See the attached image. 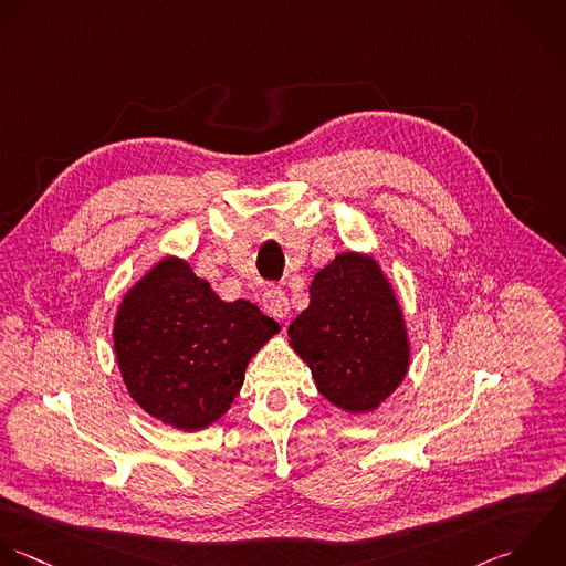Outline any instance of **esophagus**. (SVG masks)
I'll return each mask as SVG.
<instances>
[{"label":"esophagus","instance_id":"1","mask_svg":"<svg viewBox=\"0 0 566 566\" xmlns=\"http://www.w3.org/2000/svg\"><path fill=\"white\" fill-rule=\"evenodd\" d=\"M262 306L264 311L275 317V319H286L291 306H289V300L286 295L280 291V289H269L264 291V297H262Z\"/></svg>","mask_w":566,"mask_h":566}]
</instances>
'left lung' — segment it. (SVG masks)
<instances>
[{"mask_svg": "<svg viewBox=\"0 0 566 566\" xmlns=\"http://www.w3.org/2000/svg\"><path fill=\"white\" fill-rule=\"evenodd\" d=\"M311 304L289 326L293 350L339 410H377L403 381L410 342L401 304L375 258L346 251L311 284Z\"/></svg>", "mask_w": 566, "mask_h": 566, "instance_id": "1", "label": "left lung"}]
</instances>
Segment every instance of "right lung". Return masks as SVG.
I'll use <instances>...</instances> for the list:
<instances>
[{
	"mask_svg": "<svg viewBox=\"0 0 566 566\" xmlns=\"http://www.w3.org/2000/svg\"><path fill=\"white\" fill-rule=\"evenodd\" d=\"M275 333L255 304L220 300L169 255L125 293L112 337L129 397L160 423L198 432L231 408L251 357Z\"/></svg>",
	"mask_w": 566,
	"mask_h": 566,
	"instance_id": "add662e5",
	"label": "right lung"
}]
</instances>
